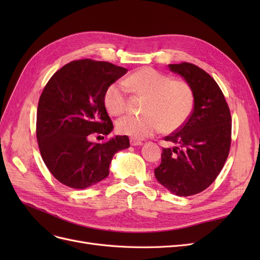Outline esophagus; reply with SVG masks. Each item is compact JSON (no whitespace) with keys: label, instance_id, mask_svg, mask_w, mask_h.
<instances>
[{"label":"esophagus","instance_id":"1","mask_svg":"<svg viewBox=\"0 0 260 260\" xmlns=\"http://www.w3.org/2000/svg\"><path fill=\"white\" fill-rule=\"evenodd\" d=\"M130 144H131L132 146H138V145H142L143 142H142V141H140V140L131 138V139H130Z\"/></svg>","mask_w":260,"mask_h":260}]
</instances>
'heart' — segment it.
<instances>
[{"label":"heart","instance_id":"obj_1","mask_svg":"<svg viewBox=\"0 0 260 260\" xmlns=\"http://www.w3.org/2000/svg\"><path fill=\"white\" fill-rule=\"evenodd\" d=\"M127 89L145 98L140 116L127 115L116 123L117 131L133 139H145L161 129L172 132L182 127L194 106V92L183 80H172L167 75L143 67L120 82L112 83L104 94V105L113 116L128 108Z\"/></svg>","mask_w":260,"mask_h":260}]
</instances>
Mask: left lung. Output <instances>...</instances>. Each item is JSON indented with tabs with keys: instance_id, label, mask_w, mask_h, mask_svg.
<instances>
[{
	"instance_id": "obj_1",
	"label": "left lung",
	"mask_w": 260,
	"mask_h": 260,
	"mask_svg": "<svg viewBox=\"0 0 260 260\" xmlns=\"http://www.w3.org/2000/svg\"><path fill=\"white\" fill-rule=\"evenodd\" d=\"M191 85L194 107L182 127L165 141L161 162L154 174L158 182L178 196L207 188L218 177L229 155L232 119L223 93L205 70L190 62L168 65Z\"/></svg>"
}]
</instances>
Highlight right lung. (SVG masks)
<instances>
[{
  "instance_id": "right-lung-1",
  "label": "right lung",
  "mask_w": 260,
  "mask_h": 260,
  "mask_svg": "<svg viewBox=\"0 0 260 260\" xmlns=\"http://www.w3.org/2000/svg\"><path fill=\"white\" fill-rule=\"evenodd\" d=\"M127 72L107 61L80 59L62 66L46 83L38 104L37 140L45 166L60 183L85 188L100 182L114 155L130 146L127 136L102 144L89 140L92 133L112 132L104 94Z\"/></svg>"
}]
</instances>
